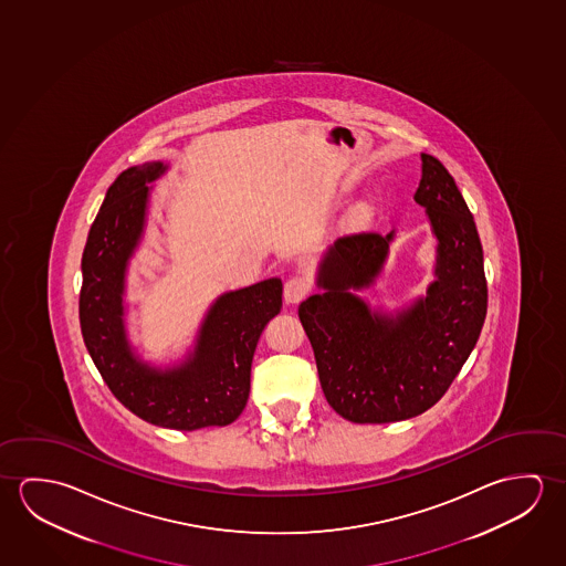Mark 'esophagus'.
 <instances>
[{
    "label": "esophagus",
    "mask_w": 566,
    "mask_h": 566,
    "mask_svg": "<svg viewBox=\"0 0 566 566\" xmlns=\"http://www.w3.org/2000/svg\"><path fill=\"white\" fill-rule=\"evenodd\" d=\"M308 291H311V283L303 275H293L283 285V295L287 303H301L308 295Z\"/></svg>",
    "instance_id": "obj_1"
}]
</instances>
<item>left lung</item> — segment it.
I'll return each mask as SVG.
<instances>
[{
  "mask_svg": "<svg viewBox=\"0 0 566 566\" xmlns=\"http://www.w3.org/2000/svg\"><path fill=\"white\" fill-rule=\"evenodd\" d=\"M415 200L439 240L437 281L411 308L387 318L350 289L368 287L386 260L377 232L344 235L326 253L318 285L298 306L324 397L352 422H394L431 409L474 350L488 311L484 253L457 182L422 153Z\"/></svg>",
  "mask_w": 566,
  "mask_h": 566,
  "instance_id": "8db88e82",
  "label": "left lung"
}]
</instances>
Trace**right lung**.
Segmentation results:
<instances>
[{
  "label": "right lung",
  "mask_w": 566,
  "mask_h": 566,
  "mask_svg": "<svg viewBox=\"0 0 566 566\" xmlns=\"http://www.w3.org/2000/svg\"><path fill=\"white\" fill-rule=\"evenodd\" d=\"M165 169L129 167L106 192L82 253V338L109 391L139 419L177 431L226 427L248 403L253 352L281 311L283 283L268 279L220 296L185 366L159 371L137 361L122 321L124 275L144 232L147 182Z\"/></svg>",
  "instance_id": "add662e5"
}]
</instances>
